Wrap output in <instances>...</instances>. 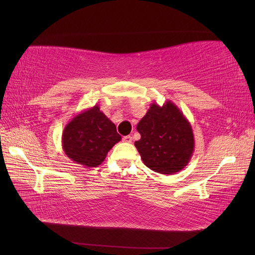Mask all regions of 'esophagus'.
I'll return each mask as SVG.
<instances>
[{
  "label": "esophagus",
  "instance_id": "obj_1",
  "mask_svg": "<svg viewBox=\"0 0 255 255\" xmlns=\"http://www.w3.org/2000/svg\"><path fill=\"white\" fill-rule=\"evenodd\" d=\"M122 140L125 141V142H127V143H130V142H132V136H129V135L125 136V137L122 138Z\"/></svg>",
  "mask_w": 255,
  "mask_h": 255
}]
</instances>
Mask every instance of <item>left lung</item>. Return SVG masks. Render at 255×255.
Masks as SVG:
<instances>
[{
    "instance_id": "left-lung-1",
    "label": "left lung",
    "mask_w": 255,
    "mask_h": 255,
    "mask_svg": "<svg viewBox=\"0 0 255 255\" xmlns=\"http://www.w3.org/2000/svg\"><path fill=\"white\" fill-rule=\"evenodd\" d=\"M136 128L141 137L135 146L151 170L174 174L188 165L195 150L194 132L174 103H152Z\"/></svg>"
}]
</instances>
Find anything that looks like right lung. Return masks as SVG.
Here are the masks:
<instances>
[{
    "label": "right lung",
    "mask_w": 255,
    "mask_h": 255,
    "mask_svg": "<svg viewBox=\"0 0 255 255\" xmlns=\"http://www.w3.org/2000/svg\"><path fill=\"white\" fill-rule=\"evenodd\" d=\"M121 140L116 126L99 105L78 114L67 123L61 136L66 155L84 167H98Z\"/></svg>",
    "instance_id": "obj_1"
}]
</instances>
